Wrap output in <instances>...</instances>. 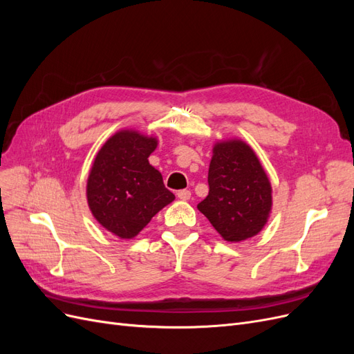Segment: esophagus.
Masks as SVG:
<instances>
[{
	"label": "esophagus",
	"mask_w": 354,
	"mask_h": 354,
	"mask_svg": "<svg viewBox=\"0 0 354 354\" xmlns=\"http://www.w3.org/2000/svg\"><path fill=\"white\" fill-rule=\"evenodd\" d=\"M190 195H192L190 190H187V189H183V190H178L177 192V198L181 199V201H189Z\"/></svg>",
	"instance_id": "1"
}]
</instances>
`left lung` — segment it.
<instances>
[{"mask_svg":"<svg viewBox=\"0 0 354 354\" xmlns=\"http://www.w3.org/2000/svg\"><path fill=\"white\" fill-rule=\"evenodd\" d=\"M208 196L198 209L224 241L259 234L272 212V185L252 147L241 138L214 143Z\"/></svg>","mask_w":354,"mask_h":354,"instance_id":"1","label":"left lung"}]
</instances>
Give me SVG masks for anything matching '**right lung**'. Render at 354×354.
Wrapping results in <instances>:
<instances>
[{
    "mask_svg": "<svg viewBox=\"0 0 354 354\" xmlns=\"http://www.w3.org/2000/svg\"><path fill=\"white\" fill-rule=\"evenodd\" d=\"M156 137L136 130L111 136L94 158L87 180V202L100 226L121 239L137 236L176 196L149 164Z\"/></svg>",
    "mask_w": 354,
    "mask_h": 354,
    "instance_id": "obj_1",
    "label": "right lung"
}]
</instances>
